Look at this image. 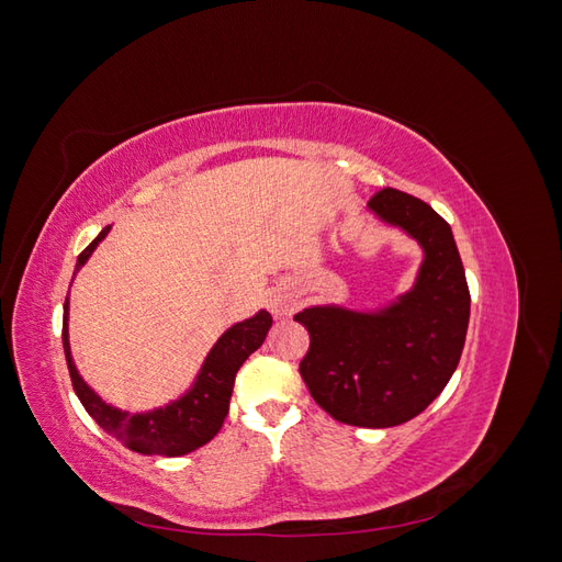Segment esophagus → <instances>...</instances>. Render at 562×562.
<instances>
[{
	"instance_id": "1",
	"label": "esophagus",
	"mask_w": 562,
	"mask_h": 562,
	"mask_svg": "<svg viewBox=\"0 0 562 562\" xmlns=\"http://www.w3.org/2000/svg\"><path fill=\"white\" fill-rule=\"evenodd\" d=\"M297 307V300L291 291H283V288H277V291L269 293V312L277 318L281 316H291Z\"/></svg>"
}]
</instances>
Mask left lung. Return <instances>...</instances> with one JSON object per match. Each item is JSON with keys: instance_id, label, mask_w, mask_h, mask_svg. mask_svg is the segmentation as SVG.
Returning a JSON list of instances; mask_svg holds the SVG:
<instances>
[{"instance_id": "1", "label": "left lung", "mask_w": 562, "mask_h": 562, "mask_svg": "<svg viewBox=\"0 0 562 562\" xmlns=\"http://www.w3.org/2000/svg\"><path fill=\"white\" fill-rule=\"evenodd\" d=\"M368 211L417 241L415 281L378 307L326 302L295 314L310 333L300 375L337 422L386 429L427 411L450 382L464 349L471 297L452 229L429 203L382 190Z\"/></svg>"}]
</instances>
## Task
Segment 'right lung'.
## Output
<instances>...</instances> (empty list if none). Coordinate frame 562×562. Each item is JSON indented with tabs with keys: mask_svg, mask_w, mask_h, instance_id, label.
I'll return each instance as SVG.
<instances>
[{
	"mask_svg": "<svg viewBox=\"0 0 562 562\" xmlns=\"http://www.w3.org/2000/svg\"><path fill=\"white\" fill-rule=\"evenodd\" d=\"M112 225L100 232L95 239L81 250L75 267L79 269L89 262L98 244L110 234ZM271 328V314L267 310L255 312L252 316L234 323L203 359L194 382L182 394L159 407L143 413H128L108 403L98 391L79 375V368L72 359L70 347V297H65L63 307V349L67 368H70L72 386L87 413L114 436L124 448L140 454L157 457H182L206 446L215 434L223 429V422L229 413V398L234 389V378L246 363L252 351H258Z\"/></svg>",
	"mask_w": 562,
	"mask_h": 562,
	"instance_id": "obj_1",
	"label": "right lung"
}]
</instances>
